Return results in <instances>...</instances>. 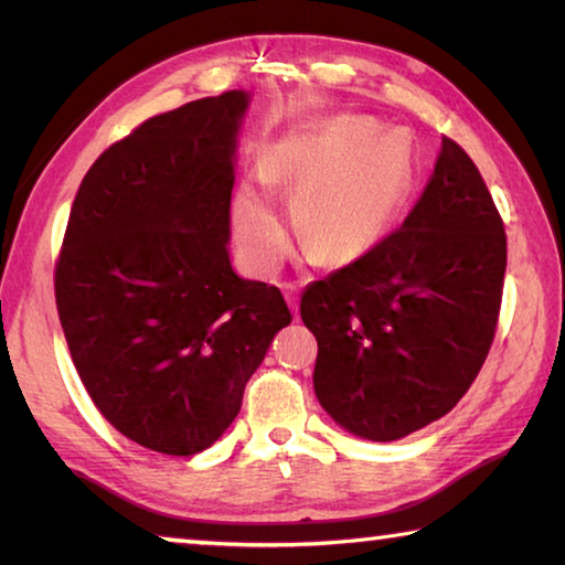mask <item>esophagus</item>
Here are the masks:
<instances>
[{
    "label": "esophagus",
    "instance_id": "esophagus-1",
    "mask_svg": "<svg viewBox=\"0 0 565 565\" xmlns=\"http://www.w3.org/2000/svg\"><path fill=\"white\" fill-rule=\"evenodd\" d=\"M284 296H286V303H289V309L294 311V317H299V289H296L294 284H286Z\"/></svg>",
    "mask_w": 565,
    "mask_h": 565
}]
</instances>
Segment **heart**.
<instances>
[{"label":"heart","instance_id":"b5f03b06","mask_svg":"<svg viewBox=\"0 0 565 565\" xmlns=\"http://www.w3.org/2000/svg\"><path fill=\"white\" fill-rule=\"evenodd\" d=\"M369 121L339 119L301 141L266 179L296 202V226L321 262H349L374 246L394 218L408 181L398 137H371ZM234 234L254 271L279 269L289 226L264 189L244 184L234 199Z\"/></svg>","mask_w":565,"mask_h":565}]
</instances>
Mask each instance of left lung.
Listing matches in <instances>:
<instances>
[{
    "label": "left lung",
    "instance_id": "8db88e82",
    "mask_svg": "<svg viewBox=\"0 0 565 565\" xmlns=\"http://www.w3.org/2000/svg\"><path fill=\"white\" fill-rule=\"evenodd\" d=\"M503 274V218L471 157L444 137L404 224L301 296L319 404L369 441L446 416L489 356Z\"/></svg>",
    "mask_w": 565,
    "mask_h": 565
}]
</instances>
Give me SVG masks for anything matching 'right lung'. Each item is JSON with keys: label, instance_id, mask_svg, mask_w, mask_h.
<instances>
[{"label": "right lung", "instance_id": "obj_1", "mask_svg": "<svg viewBox=\"0 0 565 565\" xmlns=\"http://www.w3.org/2000/svg\"><path fill=\"white\" fill-rule=\"evenodd\" d=\"M246 92L139 124L94 161L54 266L66 347L99 414L167 456L212 446L291 323L281 291L236 276L228 204Z\"/></svg>", "mask_w": 565, "mask_h": 565}]
</instances>
